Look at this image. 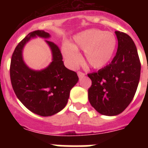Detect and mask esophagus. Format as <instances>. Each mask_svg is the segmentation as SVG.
Here are the masks:
<instances>
[{"instance_id": "34e87169", "label": "esophagus", "mask_w": 148, "mask_h": 148, "mask_svg": "<svg viewBox=\"0 0 148 148\" xmlns=\"http://www.w3.org/2000/svg\"><path fill=\"white\" fill-rule=\"evenodd\" d=\"M85 74L84 73H82V72H78V76L79 78H82L83 77H84Z\"/></svg>"}]
</instances>
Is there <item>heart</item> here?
<instances>
[{
	"label": "heart",
	"instance_id": "b5f03b06",
	"mask_svg": "<svg viewBox=\"0 0 148 148\" xmlns=\"http://www.w3.org/2000/svg\"><path fill=\"white\" fill-rule=\"evenodd\" d=\"M116 43V37L112 32L90 29L74 35L71 44H64L62 53L68 64L75 66L82 60L78 50H83L87 64L93 69H100L111 61Z\"/></svg>",
	"mask_w": 148,
	"mask_h": 148
}]
</instances>
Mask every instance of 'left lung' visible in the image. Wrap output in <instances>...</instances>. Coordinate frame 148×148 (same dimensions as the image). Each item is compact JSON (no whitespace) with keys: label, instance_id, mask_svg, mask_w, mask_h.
I'll use <instances>...</instances> for the list:
<instances>
[{"label":"left lung","instance_id":"8db88e82","mask_svg":"<svg viewBox=\"0 0 148 148\" xmlns=\"http://www.w3.org/2000/svg\"><path fill=\"white\" fill-rule=\"evenodd\" d=\"M118 49L110 64L88 74L92 85L88 90L90 104L100 114L117 116L133 100L138 87L141 64L136 47L126 33L116 31Z\"/></svg>","mask_w":148,"mask_h":148}]
</instances>
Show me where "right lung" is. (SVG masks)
Listing matches in <instances>:
<instances>
[{
    "mask_svg": "<svg viewBox=\"0 0 148 148\" xmlns=\"http://www.w3.org/2000/svg\"><path fill=\"white\" fill-rule=\"evenodd\" d=\"M37 37L48 39L51 35L44 30H36L18 44L12 56L10 78L15 95L27 109L39 116H50L65 108L78 77L75 72L65 67L60 49L48 40L45 42L52 53L50 64L40 70L29 67L23 61V48Z\"/></svg>",
    "mask_w": 148,
    "mask_h": 148,
    "instance_id": "1",
    "label": "right lung"
}]
</instances>
